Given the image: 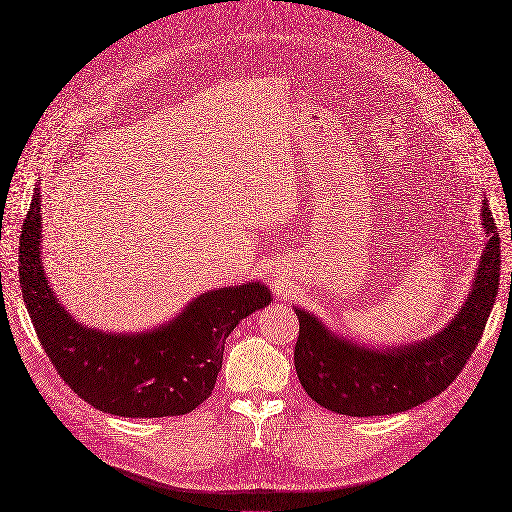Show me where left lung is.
I'll use <instances>...</instances> for the list:
<instances>
[{"label":"left lung","instance_id":"obj_1","mask_svg":"<svg viewBox=\"0 0 512 512\" xmlns=\"http://www.w3.org/2000/svg\"><path fill=\"white\" fill-rule=\"evenodd\" d=\"M481 221L488 243L469 300L446 329L425 342L375 350L346 342L316 316L296 310L300 335L294 364L316 404L348 417L394 415L442 394L456 379L479 344L500 287V237L485 200Z\"/></svg>","mask_w":512,"mask_h":512}]
</instances>
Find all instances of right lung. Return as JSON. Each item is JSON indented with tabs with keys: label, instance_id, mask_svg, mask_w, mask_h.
<instances>
[{
	"label": "right lung",
	"instance_id": "obj_1",
	"mask_svg": "<svg viewBox=\"0 0 512 512\" xmlns=\"http://www.w3.org/2000/svg\"><path fill=\"white\" fill-rule=\"evenodd\" d=\"M41 196L24 216L18 275L35 333L58 375L81 400L116 417H181L210 398L223 367L225 339L248 314L271 302L260 283L223 287L193 300L152 333L87 329L54 298L41 269Z\"/></svg>",
	"mask_w": 512,
	"mask_h": 512
}]
</instances>
